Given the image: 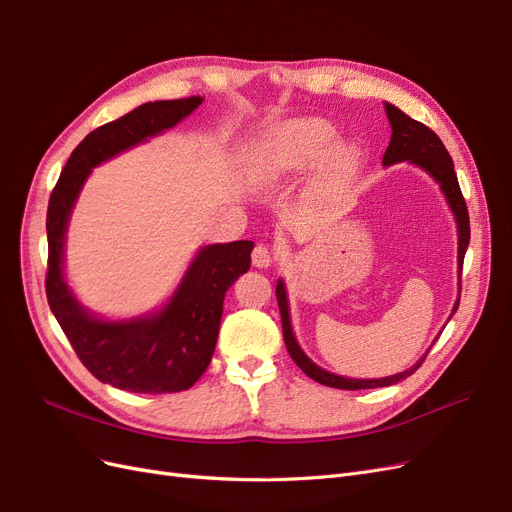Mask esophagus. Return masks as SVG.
<instances>
[{
  "label": "esophagus",
  "instance_id": "obj_1",
  "mask_svg": "<svg viewBox=\"0 0 512 512\" xmlns=\"http://www.w3.org/2000/svg\"><path fill=\"white\" fill-rule=\"evenodd\" d=\"M275 260V254H273V250L269 248V245H264V243H258L256 248H254V252H252V264L256 269H267V267H271V262Z\"/></svg>",
  "mask_w": 512,
  "mask_h": 512
}]
</instances>
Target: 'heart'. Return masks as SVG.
I'll use <instances>...</instances> for the list:
<instances>
[{
  "mask_svg": "<svg viewBox=\"0 0 512 512\" xmlns=\"http://www.w3.org/2000/svg\"><path fill=\"white\" fill-rule=\"evenodd\" d=\"M336 136V128L321 117L290 119L264 134L252 153L254 172L262 180H281L294 176L323 157ZM361 151L355 142H340L327 157V174L346 178L355 174Z\"/></svg>",
  "mask_w": 512,
  "mask_h": 512,
  "instance_id": "heart-1",
  "label": "heart"
}]
</instances>
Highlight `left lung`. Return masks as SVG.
<instances>
[{"label":"left lung","mask_w":512,"mask_h":512,"mask_svg":"<svg viewBox=\"0 0 512 512\" xmlns=\"http://www.w3.org/2000/svg\"><path fill=\"white\" fill-rule=\"evenodd\" d=\"M384 109H386V117L391 121V142H388L386 153L382 157L384 166H393V163L399 161H410L416 163L418 168H422L424 172L431 174L437 182L439 187L449 203V208H452L456 222H458V273L462 275V262H464V254L468 248V241H470V222H468V210H466V201L462 197L460 185H458V176L454 172V161L449 157L447 149L443 147L441 138L431 130L426 128L420 121L412 119L410 115H405L403 111H399L395 105H388L384 102ZM462 290V288H460ZM277 302H279V313H281V327H283V340L285 346H288V353L294 359V363L300 367V370L317 380L319 384L325 386H332V388H346V391H359V388H378V386H391L397 384L399 380L412 376L418 367L422 365L424 357L412 365L410 370H405L401 374L395 376H386V378H376V380H357V378H344V376H336L332 372H325L321 370L319 365H315L309 357L304 355V351L298 346L296 336L292 332V321H290V304H288V292H285V285L279 279L277 281ZM460 304V294L458 300L454 304V311L456 313Z\"/></svg>","instance_id":"1"}]
</instances>
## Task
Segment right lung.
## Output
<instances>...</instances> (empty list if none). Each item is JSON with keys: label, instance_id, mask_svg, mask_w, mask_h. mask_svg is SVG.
I'll list each match as a JSON object with an SVG mask.
<instances>
[{"label": "right lung", "instance_id": "obj_1", "mask_svg": "<svg viewBox=\"0 0 512 512\" xmlns=\"http://www.w3.org/2000/svg\"><path fill=\"white\" fill-rule=\"evenodd\" d=\"M203 102L201 96L145 102L79 142L48 203L46 296L79 361L105 384L130 393H180L212 361L224 294L248 273L252 241L206 245L197 252L174 296L161 311L126 321H105L77 302L63 273L71 210L98 163L174 128Z\"/></svg>", "mask_w": 512, "mask_h": 512}]
</instances>
